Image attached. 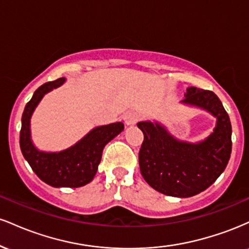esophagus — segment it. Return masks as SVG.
<instances>
[{
	"label": "esophagus",
	"instance_id": "1",
	"mask_svg": "<svg viewBox=\"0 0 249 249\" xmlns=\"http://www.w3.org/2000/svg\"><path fill=\"white\" fill-rule=\"evenodd\" d=\"M123 119H124L125 124L126 125H134L137 122H138V115L134 111H127L124 116H123Z\"/></svg>",
	"mask_w": 249,
	"mask_h": 249
}]
</instances>
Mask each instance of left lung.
<instances>
[{
  "label": "left lung",
  "mask_w": 249,
  "mask_h": 249,
  "mask_svg": "<svg viewBox=\"0 0 249 249\" xmlns=\"http://www.w3.org/2000/svg\"><path fill=\"white\" fill-rule=\"evenodd\" d=\"M182 103L216 117V126L199 144L178 142L158 123L141 122L144 133L139 167L145 181L162 194L188 198L205 191L224 172L232 152V125L218 96L210 90L188 88Z\"/></svg>",
  "instance_id": "8db88e82"
}]
</instances>
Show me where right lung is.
Returning <instances> with one entry per match:
<instances>
[{"instance_id": "1", "label": "right lung", "mask_w": 249, "mask_h": 249, "mask_svg": "<svg viewBox=\"0 0 249 249\" xmlns=\"http://www.w3.org/2000/svg\"><path fill=\"white\" fill-rule=\"evenodd\" d=\"M65 78L44 83L25 105L22 115L19 146L25 160L42 181L53 187H81L93 179L102 159L103 148L124 130L121 122L93 128L82 141L61 152H39L30 139V118L42 97L64 83Z\"/></svg>"}]
</instances>
